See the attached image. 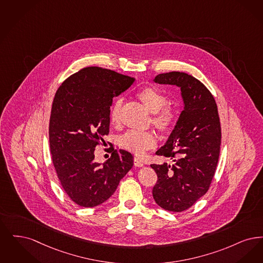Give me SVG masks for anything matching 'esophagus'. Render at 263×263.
<instances>
[{
    "label": "esophagus",
    "instance_id": "obj_1",
    "mask_svg": "<svg viewBox=\"0 0 263 263\" xmlns=\"http://www.w3.org/2000/svg\"><path fill=\"white\" fill-rule=\"evenodd\" d=\"M134 162H135V165H136L137 167H143V166H144L143 161L141 160L140 158H138V157H135Z\"/></svg>",
    "mask_w": 263,
    "mask_h": 263
}]
</instances>
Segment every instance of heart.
<instances>
[{
    "instance_id": "1",
    "label": "heart",
    "mask_w": 263,
    "mask_h": 263,
    "mask_svg": "<svg viewBox=\"0 0 263 263\" xmlns=\"http://www.w3.org/2000/svg\"><path fill=\"white\" fill-rule=\"evenodd\" d=\"M137 96L149 112L153 113L152 123L160 132L169 133L176 126L179 120V110L175 105L167 104L168 98L165 93L154 87H144L137 92ZM122 105L123 100L118 99L112 107L110 119L115 126L121 123ZM155 141L153 133L135 129L127 130L119 138V144L122 147L137 155H141L147 149L153 147Z\"/></svg>"
}]
</instances>
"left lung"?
I'll return each mask as SVG.
<instances>
[{"instance_id": "left-lung-1", "label": "left lung", "mask_w": 263, "mask_h": 263, "mask_svg": "<svg viewBox=\"0 0 263 263\" xmlns=\"http://www.w3.org/2000/svg\"><path fill=\"white\" fill-rule=\"evenodd\" d=\"M154 82L181 89L183 110L167 141L156 151L173 165L152 164L158 181L152 194L165 210L182 212L207 193L217 166L221 126L214 97L198 80L181 71L161 73Z\"/></svg>"}]
</instances>
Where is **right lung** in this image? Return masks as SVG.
Wrapping results in <instances>:
<instances>
[{"label": "right lung", "instance_id": "obj_1", "mask_svg": "<svg viewBox=\"0 0 263 263\" xmlns=\"http://www.w3.org/2000/svg\"><path fill=\"white\" fill-rule=\"evenodd\" d=\"M135 80L88 67L70 76L56 92L49 124L52 160L64 191L78 205L105 202L134 166V156L126 150H113L104 163L94 161V150L109 134L113 98Z\"/></svg>", "mask_w": 263, "mask_h": 263}]
</instances>
